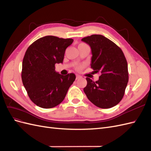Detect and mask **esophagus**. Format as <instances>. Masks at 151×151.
I'll return each mask as SVG.
<instances>
[{
  "instance_id": "34e87169",
  "label": "esophagus",
  "mask_w": 151,
  "mask_h": 151,
  "mask_svg": "<svg viewBox=\"0 0 151 151\" xmlns=\"http://www.w3.org/2000/svg\"><path fill=\"white\" fill-rule=\"evenodd\" d=\"M81 78V76H79V75H77L76 76V79H80Z\"/></svg>"
}]
</instances>
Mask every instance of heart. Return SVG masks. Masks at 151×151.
<instances>
[{
	"mask_svg": "<svg viewBox=\"0 0 151 151\" xmlns=\"http://www.w3.org/2000/svg\"><path fill=\"white\" fill-rule=\"evenodd\" d=\"M85 45V44L81 43V44H80L79 45ZM83 65H79V66H77V67H76V69H77V70H81L83 69Z\"/></svg>",
	"mask_w": 151,
	"mask_h": 151,
	"instance_id": "1",
	"label": "heart"
}]
</instances>
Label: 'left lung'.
Masks as SVG:
<instances>
[{"label": "left lung", "mask_w": 151, "mask_h": 151, "mask_svg": "<svg viewBox=\"0 0 151 151\" xmlns=\"http://www.w3.org/2000/svg\"><path fill=\"white\" fill-rule=\"evenodd\" d=\"M81 40L91 48V67L95 73H101L96 82L86 77V95L99 108L116 106L124 96L129 81L127 62L123 52L115 43L101 35H93Z\"/></svg>", "instance_id": "1"}]
</instances>
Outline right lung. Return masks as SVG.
Wrapping results in <instances>:
<instances>
[{
	"mask_svg": "<svg viewBox=\"0 0 151 151\" xmlns=\"http://www.w3.org/2000/svg\"><path fill=\"white\" fill-rule=\"evenodd\" d=\"M71 38L46 36L36 40L27 49L22 60L21 78L30 99L43 108H52L64 99L76 79L73 73L62 76L55 63H62Z\"/></svg>",
	"mask_w": 151,
	"mask_h": 151,
	"instance_id": "add662e5",
	"label": "right lung"
}]
</instances>
